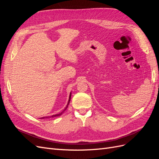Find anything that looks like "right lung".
<instances>
[{
	"label": "right lung",
	"instance_id": "1",
	"mask_svg": "<svg viewBox=\"0 0 159 159\" xmlns=\"http://www.w3.org/2000/svg\"><path fill=\"white\" fill-rule=\"evenodd\" d=\"M71 93L70 92V97H69V99H68V104H67V105H66V107H65V109L62 111L61 112V113H57V114H55V115H51V116H48V117H40V119H50V118H54V117H59V116H60V115L63 113L66 110V109L68 108V105H69V103H70V100H71Z\"/></svg>",
	"mask_w": 159,
	"mask_h": 159
}]
</instances>
